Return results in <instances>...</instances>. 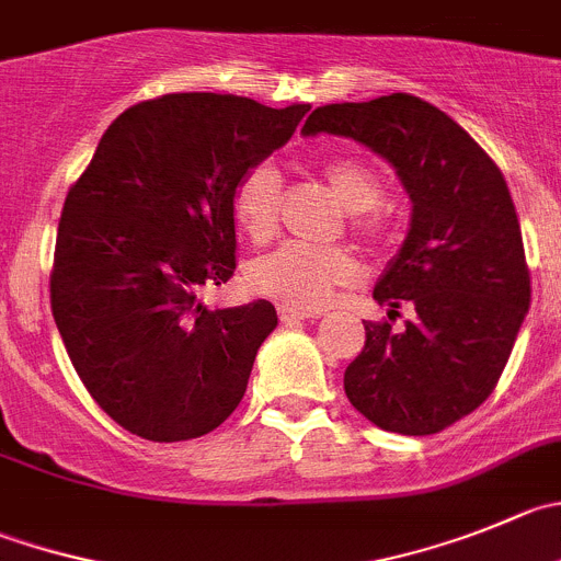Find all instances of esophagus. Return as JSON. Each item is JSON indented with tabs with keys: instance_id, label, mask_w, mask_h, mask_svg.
<instances>
[{
	"instance_id": "1",
	"label": "esophagus",
	"mask_w": 561,
	"mask_h": 561,
	"mask_svg": "<svg viewBox=\"0 0 561 561\" xmlns=\"http://www.w3.org/2000/svg\"><path fill=\"white\" fill-rule=\"evenodd\" d=\"M277 317H280V322L291 324V322H302V319H317L319 311H311V308H295L280 302V306H277Z\"/></svg>"
}]
</instances>
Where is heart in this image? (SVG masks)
Masks as SVG:
<instances>
[{"instance_id":"heart-1","label":"heart","mask_w":561,"mask_h":561,"mask_svg":"<svg viewBox=\"0 0 561 561\" xmlns=\"http://www.w3.org/2000/svg\"><path fill=\"white\" fill-rule=\"evenodd\" d=\"M324 179L333 186L341 204L352 209V231L377 244L386 237V222L377 215L386 184L371 164L352 157L324 162ZM284 179L272 162H253L237 179L231 192L233 222L250 242L261 244L275 237L280 211ZM360 277V264L346 248H308V244H280L248 266V284L259 295L275 297L295 308H319L335 295V289L352 286Z\"/></svg>"}]
</instances>
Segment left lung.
<instances>
[{"label":"left lung","mask_w":561,"mask_h":561,"mask_svg":"<svg viewBox=\"0 0 561 561\" xmlns=\"http://www.w3.org/2000/svg\"><path fill=\"white\" fill-rule=\"evenodd\" d=\"M302 131L364 142L410 192V233L375 286L391 311L364 322L344 391L380 430L435 435L493 393L529 311V264L504 175L462 126L410 93L317 106ZM402 305L414 317L393 329Z\"/></svg>","instance_id":"1"}]
</instances>
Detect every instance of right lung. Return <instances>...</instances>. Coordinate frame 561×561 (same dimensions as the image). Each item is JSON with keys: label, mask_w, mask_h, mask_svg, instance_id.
<instances>
[{"label": "right lung", "mask_w": 561, "mask_h": 561, "mask_svg": "<svg viewBox=\"0 0 561 561\" xmlns=\"http://www.w3.org/2000/svg\"><path fill=\"white\" fill-rule=\"evenodd\" d=\"M308 110L220 93L140 101L112 121L68 190L51 313L79 380L131 435L190 440L242 402L275 306L209 311L197 291L237 270V179Z\"/></svg>", "instance_id": "add662e5"}]
</instances>
